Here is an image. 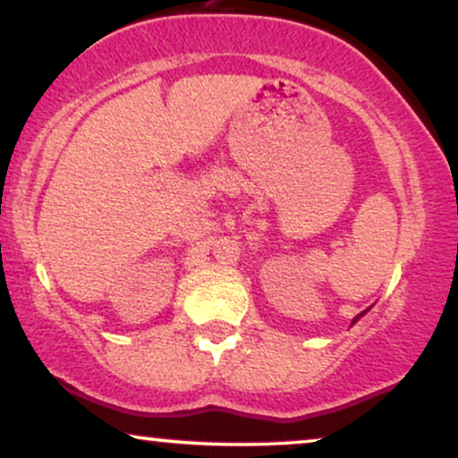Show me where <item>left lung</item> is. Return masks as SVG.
I'll use <instances>...</instances> for the list:
<instances>
[{
  "label": "left lung",
  "instance_id": "1",
  "mask_svg": "<svg viewBox=\"0 0 458 458\" xmlns=\"http://www.w3.org/2000/svg\"><path fill=\"white\" fill-rule=\"evenodd\" d=\"M360 315H363V313H360ZM360 315H359V318H360ZM359 318H356V319H359ZM356 319H354V321H356Z\"/></svg>",
  "mask_w": 458,
  "mask_h": 458
}]
</instances>
